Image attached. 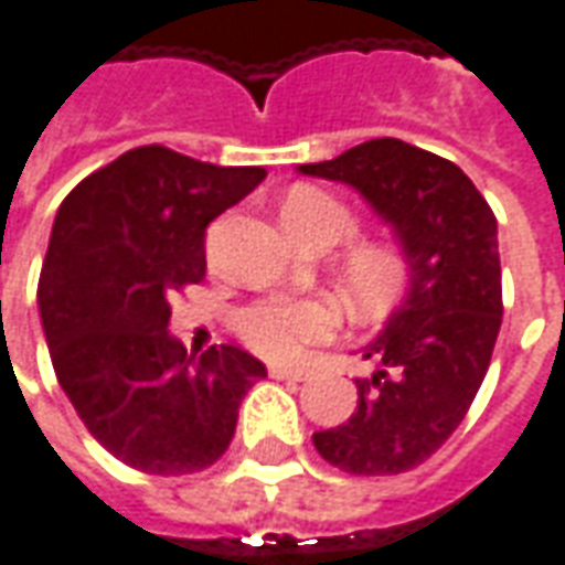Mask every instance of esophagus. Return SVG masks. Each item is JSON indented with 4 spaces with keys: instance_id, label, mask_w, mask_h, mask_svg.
<instances>
[{
    "instance_id": "esophagus-1",
    "label": "esophagus",
    "mask_w": 565,
    "mask_h": 565,
    "mask_svg": "<svg viewBox=\"0 0 565 565\" xmlns=\"http://www.w3.org/2000/svg\"><path fill=\"white\" fill-rule=\"evenodd\" d=\"M268 374L275 380H306L309 377V371L306 367H281V364H271L268 367Z\"/></svg>"
}]
</instances>
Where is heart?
Instances as JSON below:
<instances>
[{"instance_id": "1", "label": "heart", "mask_w": 565, "mask_h": 565, "mask_svg": "<svg viewBox=\"0 0 565 565\" xmlns=\"http://www.w3.org/2000/svg\"><path fill=\"white\" fill-rule=\"evenodd\" d=\"M281 216L290 234L315 250H328L359 232V218L347 203L318 188L290 191ZM412 281V256L393 241H355L340 256V284L362 312L393 309ZM340 321L343 312L328 297H266L237 315V331L259 355L287 362L302 347L331 340Z\"/></svg>"}]
</instances>
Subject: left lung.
<instances>
[{"label": "left lung", "instance_id": "1", "mask_svg": "<svg viewBox=\"0 0 565 565\" xmlns=\"http://www.w3.org/2000/svg\"><path fill=\"white\" fill-rule=\"evenodd\" d=\"M299 172L352 185L393 225L414 281L364 359L359 408L315 433L318 455L352 476H395L436 455L470 412L501 331L498 218L460 167L398 138H371Z\"/></svg>", "mask_w": 565, "mask_h": 565}]
</instances>
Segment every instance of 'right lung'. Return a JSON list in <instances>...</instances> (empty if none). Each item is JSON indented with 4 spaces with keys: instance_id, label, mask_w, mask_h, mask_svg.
Returning a JSON list of instances; mask_svg holds the SVG:
<instances>
[{
    "instance_id": "obj_1",
    "label": "right lung",
    "mask_w": 565,
    "mask_h": 565,
    "mask_svg": "<svg viewBox=\"0 0 565 565\" xmlns=\"http://www.w3.org/2000/svg\"><path fill=\"white\" fill-rule=\"evenodd\" d=\"M266 179L163 145L120 153L57 206L40 318L57 383L92 436L141 473L216 463L266 364L241 347L201 359L170 337V299L206 275V225Z\"/></svg>"
}]
</instances>
